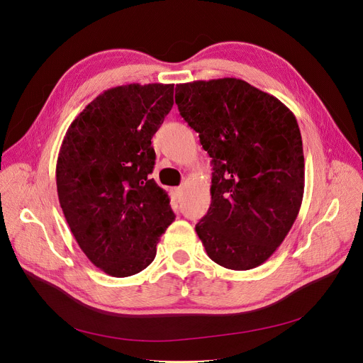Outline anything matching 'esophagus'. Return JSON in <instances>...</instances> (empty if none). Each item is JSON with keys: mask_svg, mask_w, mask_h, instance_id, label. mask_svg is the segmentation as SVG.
<instances>
[{"mask_svg": "<svg viewBox=\"0 0 363 363\" xmlns=\"http://www.w3.org/2000/svg\"><path fill=\"white\" fill-rule=\"evenodd\" d=\"M174 196L179 200L182 197V188L178 186V188H174Z\"/></svg>", "mask_w": 363, "mask_h": 363, "instance_id": "1", "label": "esophagus"}]
</instances>
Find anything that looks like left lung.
Listing matches in <instances>:
<instances>
[{"instance_id": "8db88e82", "label": "left lung", "mask_w": 363, "mask_h": 363, "mask_svg": "<svg viewBox=\"0 0 363 363\" xmlns=\"http://www.w3.org/2000/svg\"><path fill=\"white\" fill-rule=\"evenodd\" d=\"M175 101L212 157V204L196 225L207 256L226 269L268 260L290 233L304 193L293 111L237 78L179 84Z\"/></svg>"}]
</instances>
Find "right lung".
I'll return each mask as SVG.
<instances>
[{
	"mask_svg": "<svg viewBox=\"0 0 363 363\" xmlns=\"http://www.w3.org/2000/svg\"><path fill=\"white\" fill-rule=\"evenodd\" d=\"M174 106V84H129L94 99L70 123L55 167L70 231L103 272L145 269L175 215L150 174L151 138Z\"/></svg>",
	"mask_w": 363,
	"mask_h": 363,
	"instance_id": "right-lung-1",
	"label": "right lung"
}]
</instances>
